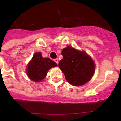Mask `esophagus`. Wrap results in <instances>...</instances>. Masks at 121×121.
<instances>
[{
	"label": "esophagus",
	"mask_w": 121,
	"mask_h": 121,
	"mask_svg": "<svg viewBox=\"0 0 121 121\" xmlns=\"http://www.w3.org/2000/svg\"><path fill=\"white\" fill-rule=\"evenodd\" d=\"M54 61L56 63V64H59V59L57 58V59H54Z\"/></svg>",
	"instance_id": "esophagus-1"
}]
</instances>
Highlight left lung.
Here are the masks:
<instances>
[{
    "label": "left lung",
    "instance_id": "left-lung-1",
    "mask_svg": "<svg viewBox=\"0 0 121 121\" xmlns=\"http://www.w3.org/2000/svg\"><path fill=\"white\" fill-rule=\"evenodd\" d=\"M61 54L64 57L58 65L68 83L81 86L91 79L95 73V63L85 52L68 46Z\"/></svg>",
    "mask_w": 121,
    "mask_h": 121
}]
</instances>
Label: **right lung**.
<instances>
[{
	"label": "right lung",
	"instance_id": "right-lung-1",
	"mask_svg": "<svg viewBox=\"0 0 121 121\" xmlns=\"http://www.w3.org/2000/svg\"><path fill=\"white\" fill-rule=\"evenodd\" d=\"M57 64L49 58L42 57L40 52L36 53L29 63L26 68L28 76L35 82H40L47 76V71L52 67H57Z\"/></svg>",
	"mask_w": 121,
	"mask_h": 121
}]
</instances>
